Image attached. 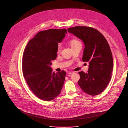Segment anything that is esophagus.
Returning a JSON list of instances; mask_svg holds the SVG:
<instances>
[{
  "mask_svg": "<svg viewBox=\"0 0 128 128\" xmlns=\"http://www.w3.org/2000/svg\"><path fill=\"white\" fill-rule=\"evenodd\" d=\"M74 72H68V74L69 75H72V74Z\"/></svg>",
  "mask_w": 128,
  "mask_h": 128,
  "instance_id": "34e87169",
  "label": "esophagus"
}]
</instances>
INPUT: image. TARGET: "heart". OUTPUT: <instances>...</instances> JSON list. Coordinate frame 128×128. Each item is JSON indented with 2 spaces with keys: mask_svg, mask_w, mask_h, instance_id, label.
<instances>
[{
  "mask_svg": "<svg viewBox=\"0 0 128 128\" xmlns=\"http://www.w3.org/2000/svg\"><path fill=\"white\" fill-rule=\"evenodd\" d=\"M80 42H78V40H75V39H72V40H71L70 42V46H73L75 45L76 44H78V43H79ZM60 50H61V46H60V44H58V52H60Z\"/></svg>",
  "mask_w": 128,
  "mask_h": 128,
  "instance_id": "1",
  "label": "heart"
}]
</instances>
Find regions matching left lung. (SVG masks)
Here are the masks:
<instances>
[{
  "label": "left lung",
  "mask_w": 128,
  "mask_h": 128,
  "mask_svg": "<svg viewBox=\"0 0 128 128\" xmlns=\"http://www.w3.org/2000/svg\"><path fill=\"white\" fill-rule=\"evenodd\" d=\"M82 40L84 44L82 60L88 62V72H79L78 84L83 91L91 96L102 92L109 84L113 69V59L109 44L97 30L86 26H76L68 28Z\"/></svg>",
  "instance_id": "8db88e82"
}]
</instances>
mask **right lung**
Listing matches in <instances>:
<instances>
[{"label":"right lung","instance_id":"obj_1","mask_svg":"<svg viewBox=\"0 0 128 128\" xmlns=\"http://www.w3.org/2000/svg\"><path fill=\"white\" fill-rule=\"evenodd\" d=\"M66 33V29L40 32L28 42L23 53L22 70L26 83L37 97L46 101L56 98L64 84L65 72H52L50 65L56 58L58 43Z\"/></svg>","mask_w":128,"mask_h":128}]
</instances>
